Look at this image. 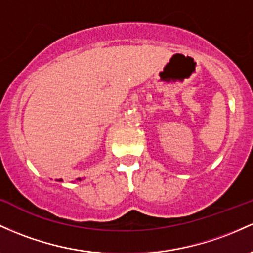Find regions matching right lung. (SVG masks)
<instances>
[{"mask_svg": "<svg viewBox=\"0 0 253 253\" xmlns=\"http://www.w3.org/2000/svg\"><path fill=\"white\" fill-rule=\"evenodd\" d=\"M77 180H79V181H80V180H82V179H80V177H79V179H77ZM57 181H60V182H61V181H62V179H60V180H57Z\"/></svg>", "mask_w": 253, "mask_h": 253, "instance_id": "obj_1", "label": "right lung"}]
</instances>
